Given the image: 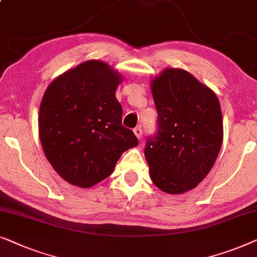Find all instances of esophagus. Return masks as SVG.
Returning a JSON list of instances; mask_svg holds the SVG:
<instances>
[{
	"label": "esophagus",
	"mask_w": 257,
	"mask_h": 257,
	"mask_svg": "<svg viewBox=\"0 0 257 257\" xmlns=\"http://www.w3.org/2000/svg\"><path fill=\"white\" fill-rule=\"evenodd\" d=\"M133 132H135V135H136L137 138H138L139 140L142 139V137H143V130H142V127H140V126H138V127H136L135 130H133Z\"/></svg>",
	"instance_id": "obj_1"
}]
</instances>
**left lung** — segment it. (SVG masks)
<instances>
[{"mask_svg": "<svg viewBox=\"0 0 257 257\" xmlns=\"http://www.w3.org/2000/svg\"><path fill=\"white\" fill-rule=\"evenodd\" d=\"M158 131L146 142L153 184L168 194L195 188L212 170L223 140L216 94L182 69H165L151 83Z\"/></svg>", "mask_w": 257, "mask_h": 257, "instance_id": "1", "label": "left lung"}]
</instances>
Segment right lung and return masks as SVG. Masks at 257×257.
Returning a JSON list of instances; mask_svg holds the SVG:
<instances>
[{"label":"right lung","instance_id":"add662e5","mask_svg":"<svg viewBox=\"0 0 257 257\" xmlns=\"http://www.w3.org/2000/svg\"><path fill=\"white\" fill-rule=\"evenodd\" d=\"M121 76L106 63L84 62L52 80L42 99L38 132L44 154L69 184L92 187L114 170L122 153L138 145L121 125L115 98Z\"/></svg>","mask_w":257,"mask_h":257}]
</instances>
